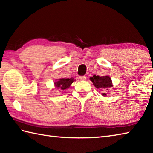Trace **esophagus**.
I'll use <instances>...</instances> for the list:
<instances>
[{
    "mask_svg": "<svg viewBox=\"0 0 153 153\" xmlns=\"http://www.w3.org/2000/svg\"><path fill=\"white\" fill-rule=\"evenodd\" d=\"M79 79H80V80H82V81L85 80V79H86V76H80V77H79Z\"/></svg>",
    "mask_w": 153,
    "mask_h": 153,
    "instance_id": "obj_1",
    "label": "esophagus"
}]
</instances>
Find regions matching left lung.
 Instances as JSON below:
<instances>
[{"label": "left lung", "mask_w": 153, "mask_h": 153, "mask_svg": "<svg viewBox=\"0 0 153 153\" xmlns=\"http://www.w3.org/2000/svg\"><path fill=\"white\" fill-rule=\"evenodd\" d=\"M90 80L93 82L94 86L97 89L100 90L105 89L107 90L108 88L112 87V80L108 76H99L94 75L93 77H90ZM104 96H106V93H102Z\"/></svg>", "instance_id": "left-lung-1"}]
</instances>
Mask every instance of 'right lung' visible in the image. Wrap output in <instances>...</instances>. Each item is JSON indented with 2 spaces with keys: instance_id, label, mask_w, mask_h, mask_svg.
<instances>
[{
  "instance_id": "right-lung-1",
  "label": "right lung",
  "mask_w": 153,
  "mask_h": 153,
  "mask_svg": "<svg viewBox=\"0 0 153 153\" xmlns=\"http://www.w3.org/2000/svg\"><path fill=\"white\" fill-rule=\"evenodd\" d=\"M74 78H62V79H59L57 80L56 82L54 83V85L57 88L60 89L61 90H64L67 88H68L71 84L74 82Z\"/></svg>"
}]
</instances>
